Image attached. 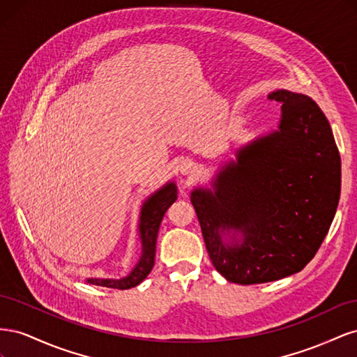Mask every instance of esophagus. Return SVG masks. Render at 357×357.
I'll return each mask as SVG.
<instances>
[{"mask_svg": "<svg viewBox=\"0 0 357 357\" xmlns=\"http://www.w3.org/2000/svg\"><path fill=\"white\" fill-rule=\"evenodd\" d=\"M180 172L183 176H192L197 172V165L192 160H183L180 164Z\"/></svg>", "mask_w": 357, "mask_h": 357, "instance_id": "34e87169", "label": "esophagus"}]
</instances>
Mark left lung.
Segmentation results:
<instances>
[{"instance_id": "8db88e82", "label": "left lung", "mask_w": 357, "mask_h": 357, "mask_svg": "<svg viewBox=\"0 0 357 357\" xmlns=\"http://www.w3.org/2000/svg\"><path fill=\"white\" fill-rule=\"evenodd\" d=\"M275 131L236 150L213 189L190 201L214 268L231 283L275 282L317 253L341 192V159L326 116L310 96L278 89Z\"/></svg>"}]
</instances>
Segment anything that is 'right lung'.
Masks as SVG:
<instances>
[{
	"instance_id": "1",
	"label": "right lung",
	"mask_w": 357,
	"mask_h": 357,
	"mask_svg": "<svg viewBox=\"0 0 357 357\" xmlns=\"http://www.w3.org/2000/svg\"><path fill=\"white\" fill-rule=\"evenodd\" d=\"M177 199V186L176 183H167L156 190L153 195H150L142 207L139 213V238H142V257H139L135 268L126 277L112 280V278H88L86 282L95 286L112 287V289H131L138 286L143 280L150 274L155 265V255H156V238L159 232V226L162 219H164L165 211L169 208V205Z\"/></svg>"
}]
</instances>
